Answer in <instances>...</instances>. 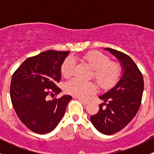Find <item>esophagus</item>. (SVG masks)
<instances>
[{
  "mask_svg": "<svg viewBox=\"0 0 154 154\" xmlns=\"http://www.w3.org/2000/svg\"><path fill=\"white\" fill-rule=\"evenodd\" d=\"M77 98L78 99V100H80V101L82 103H83V104H84V105H87L88 103V101H87V100H83V99L80 98V97H77Z\"/></svg>",
  "mask_w": 154,
  "mask_h": 154,
  "instance_id": "1",
  "label": "esophagus"
}]
</instances>
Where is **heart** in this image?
<instances>
[{"label":"heart","instance_id":"obj_1","mask_svg":"<svg viewBox=\"0 0 154 154\" xmlns=\"http://www.w3.org/2000/svg\"><path fill=\"white\" fill-rule=\"evenodd\" d=\"M83 59L94 69V79L101 88H109L119 80L121 74L120 66L117 63L110 62L109 59L102 53L90 52L85 55ZM75 65V60L72 57L66 58L61 67L63 77H71L74 73ZM66 91L76 97L84 98L95 92L96 88L92 83L74 78L66 83Z\"/></svg>","mask_w":154,"mask_h":154}]
</instances>
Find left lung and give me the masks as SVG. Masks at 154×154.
<instances>
[{
	"instance_id": "1",
	"label": "left lung",
	"mask_w": 154,
	"mask_h": 154,
	"mask_svg": "<svg viewBox=\"0 0 154 154\" xmlns=\"http://www.w3.org/2000/svg\"><path fill=\"white\" fill-rule=\"evenodd\" d=\"M104 50L119 60L122 74L112 88L99 96L103 103L90 120L99 132L111 135L123 129L137 113L142 101L144 80L141 71L128 55L109 48Z\"/></svg>"
}]
</instances>
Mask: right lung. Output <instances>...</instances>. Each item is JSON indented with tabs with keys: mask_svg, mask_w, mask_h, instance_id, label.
Here are the masks:
<instances>
[{
	"mask_svg": "<svg viewBox=\"0 0 154 154\" xmlns=\"http://www.w3.org/2000/svg\"><path fill=\"white\" fill-rule=\"evenodd\" d=\"M69 53L46 51L24 60L12 75V106L22 123L35 133L45 134L54 130L72 99L68 94L52 100L47 97L51 92L62 91L56 84L61 79L62 65Z\"/></svg>",
	"mask_w": 154,
	"mask_h": 154,
	"instance_id": "1",
	"label": "right lung"
}]
</instances>
